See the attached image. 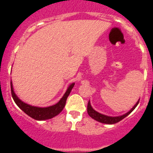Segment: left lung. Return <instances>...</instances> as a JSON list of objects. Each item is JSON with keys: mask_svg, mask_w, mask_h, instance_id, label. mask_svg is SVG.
Listing matches in <instances>:
<instances>
[{"mask_svg": "<svg viewBox=\"0 0 153 153\" xmlns=\"http://www.w3.org/2000/svg\"><path fill=\"white\" fill-rule=\"evenodd\" d=\"M140 100L136 102V104L131 109L130 111H129L126 114L123 115V116H120V117H107V116H105V115H102L101 113H98V112L95 111L94 109L92 108L91 105H90V102L89 101L88 105H87V113H88L89 116H90L91 118H93V120H97L98 122H100L102 123H106V124H115L117 123L120 122L122 120H123L125 117H126L129 114H130L132 111H133V109L136 107V106L138 105Z\"/></svg>", "mask_w": 153, "mask_h": 153, "instance_id": "obj_1", "label": "left lung"}]
</instances>
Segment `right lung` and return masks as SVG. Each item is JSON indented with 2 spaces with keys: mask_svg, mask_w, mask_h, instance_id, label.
Here are the masks:
<instances>
[{
  "mask_svg": "<svg viewBox=\"0 0 153 153\" xmlns=\"http://www.w3.org/2000/svg\"><path fill=\"white\" fill-rule=\"evenodd\" d=\"M74 86V83H72L70 85V86L67 89V92L65 93L63 97H62L59 102L56 104L53 105V106H49V107H36V106H30L28 104L24 103V102L20 100L18 97L16 96L13 90V86H12V82L10 81V88H11V95L13 97V100L17 104L18 107L21 109H22L24 113L28 115L31 118L34 119L36 120H48V119H51L53 117H56V115H58L60 112L63 109L66 104V101L68 97L69 94L70 93L71 90H72L73 87Z\"/></svg>",
  "mask_w": 153,
  "mask_h": 153,
  "instance_id": "obj_1",
  "label": "right lung"
}]
</instances>
